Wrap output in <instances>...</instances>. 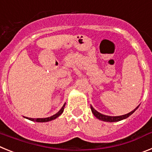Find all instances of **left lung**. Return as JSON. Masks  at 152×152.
I'll return each mask as SVG.
<instances>
[{
  "label": "left lung",
  "instance_id": "left-lung-1",
  "mask_svg": "<svg viewBox=\"0 0 152 152\" xmlns=\"http://www.w3.org/2000/svg\"><path fill=\"white\" fill-rule=\"evenodd\" d=\"M139 106H138L136 108L134 109L133 110L131 111V112L129 113L125 114V115H122V116H107V115H103V114L100 113H99L98 111H96L91 105V109L93 114H94L95 117L97 118L98 119H100V120H102V121H104V122H110V123H113V122H118V121H120V120H123V119H126V118H128L129 116H131L132 114L137 109L139 108Z\"/></svg>",
  "mask_w": 152,
  "mask_h": 152
}]
</instances>
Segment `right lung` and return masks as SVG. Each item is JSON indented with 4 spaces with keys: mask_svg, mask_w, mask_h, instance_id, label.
Listing matches in <instances>:
<instances>
[{
    "mask_svg": "<svg viewBox=\"0 0 152 152\" xmlns=\"http://www.w3.org/2000/svg\"><path fill=\"white\" fill-rule=\"evenodd\" d=\"M64 107H65V103H64L63 107H61V110H60L57 113H56L55 115L53 116H50V117H47V118H37V119H33V118H29V117H25L26 119H28L29 120H31V121H34V122H37V123H45V122H49V121H52L53 119H56V118H58V116L61 115V113H63L64 111Z\"/></svg>",
    "mask_w": 152,
    "mask_h": 152,
    "instance_id": "add662e5",
    "label": "right lung"
}]
</instances>
